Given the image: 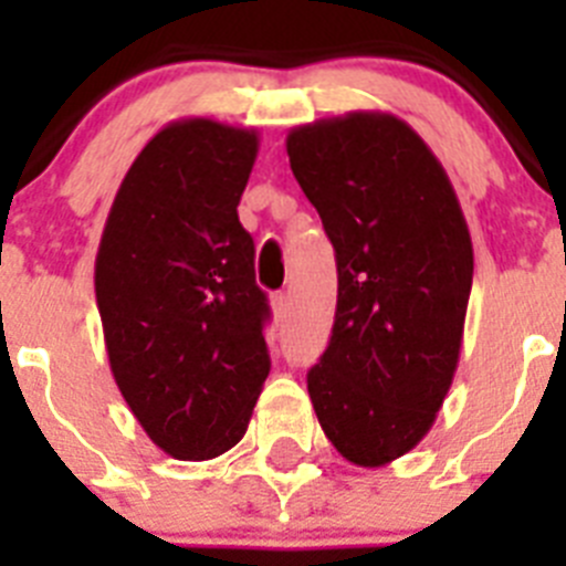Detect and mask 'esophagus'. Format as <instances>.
<instances>
[{
  "mask_svg": "<svg viewBox=\"0 0 566 566\" xmlns=\"http://www.w3.org/2000/svg\"><path fill=\"white\" fill-rule=\"evenodd\" d=\"M272 312H274V317H277V319L286 317V312H289V294L286 292L272 294Z\"/></svg>",
  "mask_w": 566,
  "mask_h": 566,
  "instance_id": "34e87169",
  "label": "esophagus"
}]
</instances>
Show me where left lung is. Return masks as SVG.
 <instances>
[{"label":"left lung","instance_id":"obj_1","mask_svg":"<svg viewBox=\"0 0 566 566\" xmlns=\"http://www.w3.org/2000/svg\"><path fill=\"white\" fill-rule=\"evenodd\" d=\"M286 153L337 252V314L308 397L348 462L382 468L422 442L451 391L473 286L468 221L437 155L391 113L300 124Z\"/></svg>","mask_w":566,"mask_h":566}]
</instances>
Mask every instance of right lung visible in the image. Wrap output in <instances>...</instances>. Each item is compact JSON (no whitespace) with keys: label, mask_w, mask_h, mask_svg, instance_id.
<instances>
[{"label":"right lung","mask_w":566,"mask_h":566,"mask_svg":"<svg viewBox=\"0 0 566 566\" xmlns=\"http://www.w3.org/2000/svg\"><path fill=\"white\" fill-rule=\"evenodd\" d=\"M258 147L252 127L169 122L124 175L98 243L109 371L147 437L181 462L234 448L269 377L266 294L238 221Z\"/></svg>","instance_id":"1"}]
</instances>
